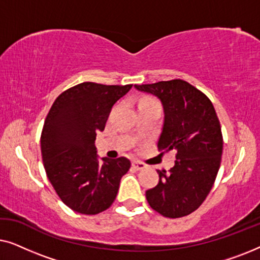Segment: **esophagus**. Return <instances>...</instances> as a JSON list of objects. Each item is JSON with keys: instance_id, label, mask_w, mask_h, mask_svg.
<instances>
[{"instance_id": "esophagus-1", "label": "esophagus", "mask_w": 260, "mask_h": 260, "mask_svg": "<svg viewBox=\"0 0 260 260\" xmlns=\"http://www.w3.org/2000/svg\"><path fill=\"white\" fill-rule=\"evenodd\" d=\"M133 168L136 169V170H143L144 168H147V166H145L144 163L141 162V161H134L133 162Z\"/></svg>"}]
</instances>
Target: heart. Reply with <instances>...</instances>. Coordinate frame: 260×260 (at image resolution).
Here are the masks:
<instances>
[{
    "mask_svg": "<svg viewBox=\"0 0 260 260\" xmlns=\"http://www.w3.org/2000/svg\"><path fill=\"white\" fill-rule=\"evenodd\" d=\"M140 104H157V105H159L158 102L151 97H143L140 101Z\"/></svg>",
    "mask_w": 260,
    "mask_h": 260,
    "instance_id": "1",
    "label": "heart"
}]
</instances>
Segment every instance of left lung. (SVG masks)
<instances>
[{
	"label": "left lung",
	"mask_w": 260,
	"mask_h": 260,
	"mask_svg": "<svg viewBox=\"0 0 260 260\" xmlns=\"http://www.w3.org/2000/svg\"><path fill=\"white\" fill-rule=\"evenodd\" d=\"M135 87L161 99L165 122L157 148L176 151L175 166L158 170L157 186L145 191L148 204L166 218H182L200 207L218 175L223 145L219 118L211 99L186 80Z\"/></svg>",
	"instance_id": "8db88e82"
}]
</instances>
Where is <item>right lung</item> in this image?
Instances as JSON below:
<instances>
[{
	"mask_svg": "<svg viewBox=\"0 0 260 260\" xmlns=\"http://www.w3.org/2000/svg\"><path fill=\"white\" fill-rule=\"evenodd\" d=\"M131 87L85 81L58 95L46 117L42 162L58 197L74 212L94 215L106 211L130 169L125 157L99 161L94 140L104 130L112 105Z\"/></svg>",
	"mask_w": 260,
	"mask_h": 260,
	"instance_id": "obj_1",
	"label": "right lung"
}]
</instances>
